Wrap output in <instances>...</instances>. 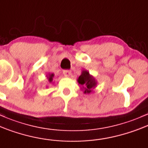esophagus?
Returning a JSON list of instances; mask_svg holds the SVG:
<instances>
[{
	"mask_svg": "<svg viewBox=\"0 0 148 148\" xmlns=\"http://www.w3.org/2000/svg\"><path fill=\"white\" fill-rule=\"evenodd\" d=\"M63 73H64L65 77H70L71 75V71L69 70H64L63 71Z\"/></svg>",
	"mask_w": 148,
	"mask_h": 148,
	"instance_id": "esophagus-1",
	"label": "esophagus"
}]
</instances>
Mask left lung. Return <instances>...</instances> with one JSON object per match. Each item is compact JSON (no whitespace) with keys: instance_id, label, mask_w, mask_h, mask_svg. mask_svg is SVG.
<instances>
[{"instance_id":"obj_1","label":"left lung","mask_w":148,"mask_h":148,"mask_svg":"<svg viewBox=\"0 0 148 148\" xmlns=\"http://www.w3.org/2000/svg\"><path fill=\"white\" fill-rule=\"evenodd\" d=\"M79 84L83 86L84 90V94L86 93H90L92 91L93 88L95 87L96 82L95 79L89 75V73L86 71H83L82 74L79 76L78 79H77Z\"/></svg>"}]
</instances>
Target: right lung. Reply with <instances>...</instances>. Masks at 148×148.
<instances>
[{
  "label": "right lung",
  "mask_w": 148,
  "mask_h": 148,
  "mask_svg": "<svg viewBox=\"0 0 148 148\" xmlns=\"http://www.w3.org/2000/svg\"><path fill=\"white\" fill-rule=\"evenodd\" d=\"M53 76H54V75H53V74L50 75H49V82H52Z\"/></svg>",
  "instance_id": "1"
}]
</instances>
